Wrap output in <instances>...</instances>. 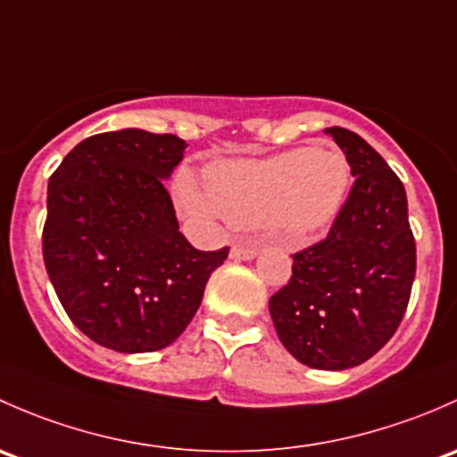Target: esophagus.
I'll return each mask as SVG.
<instances>
[{
  "label": "esophagus",
  "mask_w": 457,
  "mask_h": 457,
  "mask_svg": "<svg viewBox=\"0 0 457 457\" xmlns=\"http://www.w3.org/2000/svg\"><path fill=\"white\" fill-rule=\"evenodd\" d=\"M257 244H235L233 248H230V257L233 260H253V257L257 255Z\"/></svg>",
  "instance_id": "esophagus-1"
}]
</instances>
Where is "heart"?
I'll list each match as a JSON object with an SVG mask.
<instances>
[{
  "instance_id": "1",
  "label": "heart",
  "mask_w": 457,
  "mask_h": 457,
  "mask_svg": "<svg viewBox=\"0 0 457 457\" xmlns=\"http://www.w3.org/2000/svg\"><path fill=\"white\" fill-rule=\"evenodd\" d=\"M350 187L337 149L301 147L266 160L218 162L206 171L209 197L182 178L180 195L195 213H222L235 227L275 222L286 237H308L332 222Z\"/></svg>"
}]
</instances>
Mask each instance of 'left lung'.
<instances>
[{
    "mask_svg": "<svg viewBox=\"0 0 457 457\" xmlns=\"http://www.w3.org/2000/svg\"><path fill=\"white\" fill-rule=\"evenodd\" d=\"M354 185L321 242L293 255V277L270 297L286 350L314 370H347L371 359L401 326L416 239L401 178L359 134L330 127Z\"/></svg>",
    "mask_w": 457,
    "mask_h": 457,
    "instance_id": "left-lung-1",
    "label": "left lung"
}]
</instances>
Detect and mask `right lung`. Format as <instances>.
<instances>
[{
  "instance_id": "add662e5",
  "label": "right lung",
  "mask_w": 457,
  "mask_h": 457,
  "mask_svg": "<svg viewBox=\"0 0 457 457\" xmlns=\"http://www.w3.org/2000/svg\"><path fill=\"white\" fill-rule=\"evenodd\" d=\"M187 143L120 129L81 140L48 182L44 262L70 321L94 343L138 354L171 345L228 257L178 228L162 180Z\"/></svg>"
}]
</instances>
